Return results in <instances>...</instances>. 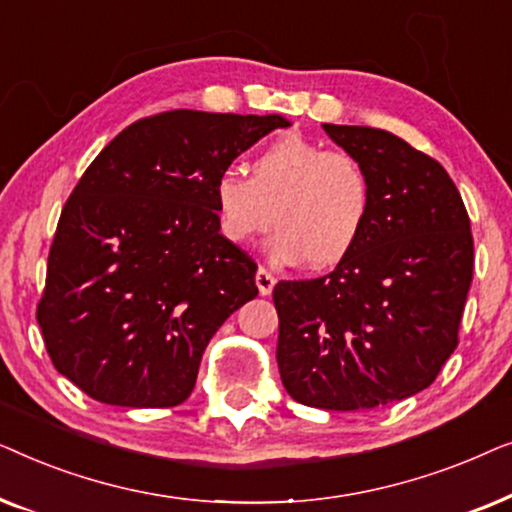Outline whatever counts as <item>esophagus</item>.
Returning <instances> with one entry per match:
<instances>
[{"label": "esophagus", "mask_w": 512, "mask_h": 512, "mask_svg": "<svg viewBox=\"0 0 512 512\" xmlns=\"http://www.w3.org/2000/svg\"><path fill=\"white\" fill-rule=\"evenodd\" d=\"M254 279H256L258 293H261V296H270L272 289H275V284H277L275 275H272V272H270V270H265V268H258Z\"/></svg>", "instance_id": "34e87169"}]
</instances>
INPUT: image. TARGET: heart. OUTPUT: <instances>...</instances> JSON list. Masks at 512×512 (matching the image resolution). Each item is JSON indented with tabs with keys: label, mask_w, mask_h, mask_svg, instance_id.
Listing matches in <instances>:
<instances>
[{
	"label": "heart",
	"mask_w": 512,
	"mask_h": 512,
	"mask_svg": "<svg viewBox=\"0 0 512 512\" xmlns=\"http://www.w3.org/2000/svg\"><path fill=\"white\" fill-rule=\"evenodd\" d=\"M216 221L244 244L279 228L270 247L279 261L333 268L359 247L373 209V184L359 160L312 139L284 135L263 146L251 177L226 170L212 188Z\"/></svg>",
	"instance_id": "obj_1"
}]
</instances>
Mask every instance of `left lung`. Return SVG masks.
Returning <instances> with one entry per match:
<instances>
[{
  "label": "left lung",
  "mask_w": 512,
  "mask_h": 512,
  "mask_svg": "<svg viewBox=\"0 0 512 512\" xmlns=\"http://www.w3.org/2000/svg\"><path fill=\"white\" fill-rule=\"evenodd\" d=\"M366 167L373 209L333 272L279 282L277 366L293 401L370 410L429 387L457 349L473 235L445 167L387 130L324 123Z\"/></svg>",
  "instance_id": "left-lung-1"
}]
</instances>
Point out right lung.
<instances>
[{"mask_svg": "<svg viewBox=\"0 0 512 512\" xmlns=\"http://www.w3.org/2000/svg\"><path fill=\"white\" fill-rule=\"evenodd\" d=\"M284 116L177 109L104 146L62 209L37 321L53 366L95 401L172 408L256 263L219 233L214 181Z\"/></svg>", "mask_w": 512, "mask_h": 512, "instance_id": "add662e5", "label": "right lung"}]
</instances>
